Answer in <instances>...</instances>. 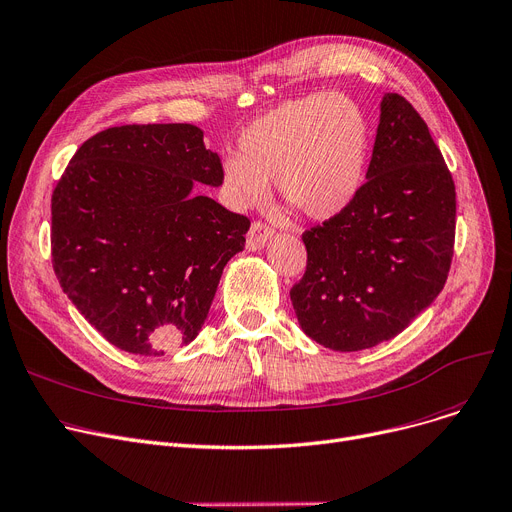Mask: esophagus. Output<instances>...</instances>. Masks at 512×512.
<instances>
[{
  "label": "esophagus",
  "instance_id": "esophagus-1",
  "mask_svg": "<svg viewBox=\"0 0 512 512\" xmlns=\"http://www.w3.org/2000/svg\"><path fill=\"white\" fill-rule=\"evenodd\" d=\"M273 235H275V229H273V227H268V225H264V223L256 221V223L250 227V231H248L246 248H248L250 252L262 250V248L268 244V239L273 237Z\"/></svg>",
  "mask_w": 512,
  "mask_h": 512
}]
</instances>
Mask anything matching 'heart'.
I'll use <instances>...</instances> for the list:
<instances>
[{"label": "heart", "instance_id": "b5f03b06", "mask_svg": "<svg viewBox=\"0 0 512 512\" xmlns=\"http://www.w3.org/2000/svg\"><path fill=\"white\" fill-rule=\"evenodd\" d=\"M370 126L364 109L341 93L287 101L256 117L223 161V184L239 208L260 204L273 182L310 221L343 215L364 186Z\"/></svg>", "mask_w": 512, "mask_h": 512}]
</instances>
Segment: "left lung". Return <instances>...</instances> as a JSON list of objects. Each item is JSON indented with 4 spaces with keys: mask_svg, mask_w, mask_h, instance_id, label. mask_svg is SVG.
I'll list each match as a JSON object with an SVG mask.
<instances>
[{
    "mask_svg": "<svg viewBox=\"0 0 512 512\" xmlns=\"http://www.w3.org/2000/svg\"><path fill=\"white\" fill-rule=\"evenodd\" d=\"M366 179L343 215L304 233L306 275L289 293L304 333L335 351L397 337L434 304L453 258V177L397 93L380 101Z\"/></svg>",
    "mask_w": 512,
    "mask_h": 512,
    "instance_id": "8db88e82",
    "label": "left lung"
}]
</instances>
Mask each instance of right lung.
Listing matches in <instances>:
<instances>
[{"instance_id":"right-lung-1","label":"right lung","mask_w":512,"mask_h":512,"mask_svg":"<svg viewBox=\"0 0 512 512\" xmlns=\"http://www.w3.org/2000/svg\"><path fill=\"white\" fill-rule=\"evenodd\" d=\"M198 184H223L221 159L192 124L109 128L88 138L51 196V256L64 293L117 349L188 345L250 221Z\"/></svg>"}]
</instances>
